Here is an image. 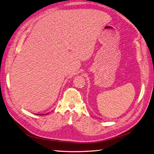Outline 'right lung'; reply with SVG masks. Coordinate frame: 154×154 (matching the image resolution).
I'll use <instances>...</instances> for the list:
<instances>
[{
  "label": "right lung",
  "instance_id": "add662e5",
  "mask_svg": "<svg viewBox=\"0 0 154 154\" xmlns=\"http://www.w3.org/2000/svg\"><path fill=\"white\" fill-rule=\"evenodd\" d=\"M41 115H44V114H41Z\"/></svg>",
  "mask_w": 154,
  "mask_h": 154
}]
</instances>
